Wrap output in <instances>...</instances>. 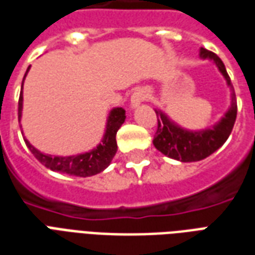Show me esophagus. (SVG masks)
Segmentation results:
<instances>
[{"mask_svg": "<svg viewBox=\"0 0 255 255\" xmlns=\"http://www.w3.org/2000/svg\"><path fill=\"white\" fill-rule=\"evenodd\" d=\"M146 98H147V93H146L144 90H136V91L131 95V109L138 108Z\"/></svg>", "mask_w": 255, "mask_h": 255, "instance_id": "1", "label": "esophagus"}]
</instances>
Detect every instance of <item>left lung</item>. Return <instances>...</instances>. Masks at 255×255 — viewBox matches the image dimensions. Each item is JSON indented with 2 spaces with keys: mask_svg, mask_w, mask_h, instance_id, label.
<instances>
[{
  "mask_svg": "<svg viewBox=\"0 0 255 255\" xmlns=\"http://www.w3.org/2000/svg\"><path fill=\"white\" fill-rule=\"evenodd\" d=\"M199 57L201 60L212 61L223 75L225 83L231 90V105L219 122L203 129H187L172 120L164 111L154 109L158 119V127L153 144L164 155L180 162L201 161L219 150L231 135L238 113L234 86L221 58L203 47L199 49Z\"/></svg>",
  "mask_w": 255,
  "mask_h": 255,
  "instance_id": "1",
  "label": "left lung"
}]
</instances>
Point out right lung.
Returning a JSON list of instances; mask_svg holds the SVG:
<instances>
[{
    "mask_svg": "<svg viewBox=\"0 0 255 255\" xmlns=\"http://www.w3.org/2000/svg\"><path fill=\"white\" fill-rule=\"evenodd\" d=\"M30 68L31 65L27 68L23 82H21V91H20L19 98V123L21 122V116H23V84H24V79L30 71ZM124 122H126V111L123 108L111 109L109 115L106 117L105 132H104V136L101 139L100 143L89 151L75 155L64 157V155L46 154L34 147L25 136L24 142L36 160L50 171L65 173L69 176H94V175H98L102 171H105L106 168L111 165L112 160L117 151L116 133ZM21 133H23V129H21Z\"/></svg>",
    "mask_w": 255,
    "mask_h": 255,
    "instance_id": "right-lung-1",
    "label": "right lung"
}]
</instances>
